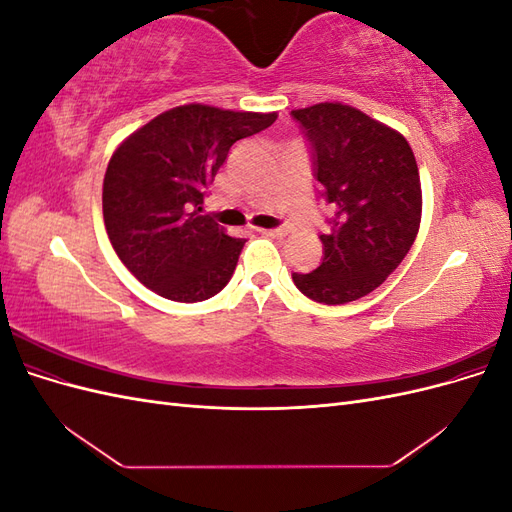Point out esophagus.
Here are the masks:
<instances>
[{
    "mask_svg": "<svg viewBox=\"0 0 512 512\" xmlns=\"http://www.w3.org/2000/svg\"><path fill=\"white\" fill-rule=\"evenodd\" d=\"M258 232L267 237H286L288 235L286 228H258Z\"/></svg>",
    "mask_w": 512,
    "mask_h": 512,
    "instance_id": "1",
    "label": "esophagus"
}]
</instances>
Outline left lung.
<instances>
[{
    "instance_id": "left-lung-1",
    "label": "left lung",
    "mask_w": 512,
    "mask_h": 512,
    "mask_svg": "<svg viewBox=\"0 0 512 512\" xmlns=\"http://www.w3.org/2000/svg\"><path fill=\"white\" fill-rule=\"evenodd\" d=\"M290 115L335 211L320 235V267L292 280L312 301L344 305L376 290L410 252L423 209L418 166L404 136L354 106L320 102Z\"/></svg>"
}]
</instances>
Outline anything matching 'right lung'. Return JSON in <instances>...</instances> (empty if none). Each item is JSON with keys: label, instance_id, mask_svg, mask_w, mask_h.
I'll use <instances>...</instances> for the list:
<instances>
[{"label": "right lung", "instance_id": "obj_1", "mask_svg": "<svg viewBox=\"0 0 512 512\" xmlns=\"http://www.w3.org/2000/svg\"><path fill=\"white\" fill-rule=\"evenodd\" d=\"M275 119L183 104L115 149L102 188L104 226L138 282L179 303L205 301L230 282L245 239L228 237L200 205L230 147Z\"/></svg>", "mask_w": 512, "mask_h": 512}]
</instances>
